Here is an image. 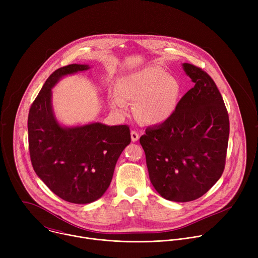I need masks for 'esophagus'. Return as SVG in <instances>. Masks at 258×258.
I'll list each match as a JSON object with an SVG mask.
<instances>
[{
	"label": "esophagus",
	"mask_w": 258,
	"mask_h": 258,
	"mask_svg": "<svg viewBox=\"0 0 258 258\" xmlns=\"http://www.w3.org/2000/svg\"><path fill=\"white\" fill-rule=\"evenodd\" d=\"M131 137H132V141L133 142H137L139 140V138H140L138 132H136V131H132L131 132Z\"/></svg>",
	"instance_id": "1"
}]
</instances>
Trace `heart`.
I'll return each mask as SVG.
<instances>
[{
	"instance_id": "heart-1",
	"label": "heart",
	"mask_w": 258,
	"mask_h": 258,
	"mask_svg": "<svg viewBox=\"0 0 258 258\" xmlns=\"http://www.w3.org/2000/svg\"><path fill=\"white\" fill-rule=\"evenodd\" d=\"M178 83L159 67L149 66L120 78L115 87L117 97L111 106L118 112L124 102L135 104V114L147 124H160L173 113L178 96Z\"/></svg>"
}]
</instances>
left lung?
<instances>
[{
  "mask_svg": "<svg viewBox=\"0 0 258 258\" xmlns=\"http://www.w3.org/2000/svg\"><path fill=\"white\" fill-rule=\"evenodd\" d=\"M182 66L195 86L167 120L147 127L140 138L153 187L174 202L200 198L222 176L230 134L229 114L214 81L200 67Z\"/></svg>",
  "mask_w": 258,
  "mask_h": 258,
  "instance_id": "8db88e82",
  "label": "left lung"
}]
</instances>
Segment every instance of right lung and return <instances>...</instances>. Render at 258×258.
<instances>
[{
  "mask_svg": "<svg viewBox=\"0 0 258 258\" xmlns=\"http://www.w3.org/2000/svg\"><path fill=\"white\" fill-rule=\"evenodd\" d=\"M70 64L55 70L32 102L27 120L32 167L61 199L76 204L96 201L111 182L115 164L131 143L126 124L108 126L95 122L62 127L54 117L52 88L60 78L89 69Z\"/></svg>",
  "mask_w": 258,
  "mask_h": 258,
  "instance_id": "obj_1",
  "label": "right lung"
}]
</instances>
